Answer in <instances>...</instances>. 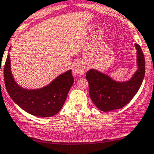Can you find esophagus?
Instances as JSON below:
<instances>
[{
    "label": "esophagus",
    "instance_id": "1",
    "mask_svg": "<svg viewBox=\"0 0 154 154\" xmlns=\"http://www.w3.org/2000/svg\"><path fill=\"white\" fill-rule=\"evenodd\" d=\"M87 70V66L83 62L78 61L74 64L73 72L76 75H84Z\"/></svg>",
    "mask_w": 154,
    "mask_h": 154
}]
</instances>
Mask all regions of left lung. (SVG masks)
Here are the masks:
<instances>
[{"instance_id": "1", "label": "left lung", "mask_w": 154, "mask_h": 154, "mask_svg": "<svg viewBox=\"0 0 154 154\" xmlns=\"http://www.w3.org/2000/svg\"><path fill=\"white\" fill-rule=\"evenodd\" d=\"M135 46L138 69L128 81L117 82L94 69L87 72L90 97L99 110L108 112L124 107L139 91L145 74V59L140 46L137 44Z\"/></svg>"}]
</instances>
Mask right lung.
<instances>
[{
	"label": "right lung",
	"instance_id": "add662e5",
	"mask_svg": "<svg viewBox=\"0 0 154 154\" xmlns=\"http://www.w3.org/2000/svg\"><path fill=\"white\" fill-rule=\"evenodd\" d=\"M4 74L5 87L11 99L30 114L43 117H52L60 111L74 81L70 70L41 89H23L14 80L9 55L5 63Z\"/></svg>",
	"mask_w": 154,
	"mask_h": 154
}]
</instances>
